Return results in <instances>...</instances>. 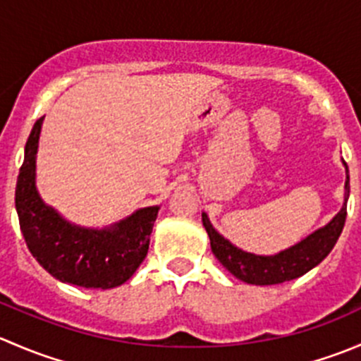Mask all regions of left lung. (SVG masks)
Returning a JSON list of instances; mask_svg holds the SVG:
<instances>
[{
	"label": "left lung",
	"instance_id": "8db88e82",
	"mask_svg": "<svg viewBox=\"0 0 361 361\" xmlns=\"http://www.w3.org/2000/svg\"><path fill=\"white\" fill-rule=\"evenodd\" d=\"M345 167V185H344V204L341 211L325 225L318 228L307 238L298 241L297 245L279 251L276 255H255L232 245L225 239L216 228L211 225L209 218L202 213V225L209 235L211 251L218 258L221 265L241 281L248 285L267 286L279 285V283L292 281L300 278L305 272L314 269L319 262L325 260L326 255L336 246L338 235L344 228L345 207L349 199V171L348 164L342 160Z\"/></svg>",
	"mask_w": 361,
	"mask_h": 361
}]
</instances>
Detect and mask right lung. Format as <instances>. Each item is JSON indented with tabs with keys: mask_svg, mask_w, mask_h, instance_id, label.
<instances>
[{
	"mask_svg": "<svg viewBox=\"0 0 361 361\" xmlns=\"http://www.w3.org/2000/svg\"><path fill=\"white\" fill-rule=\"evenodd\" d=\"M45 116L27 137L16 187L20 231L38 264L56 279L82 288L123 285L145 260L160 206L136 209L110 227L87 228L71 224L43 202L36 188V154Z\"/></svg>",
	"mask_w": 361,
	"mask_h": 361,
	"instance_id": "right-lung-1",
	"label": "right lung"
}]
</instances>
